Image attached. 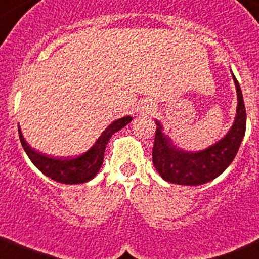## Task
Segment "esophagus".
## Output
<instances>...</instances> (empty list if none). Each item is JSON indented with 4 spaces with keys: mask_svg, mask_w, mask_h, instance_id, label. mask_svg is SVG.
Returning a JSON list of instances; mask_svg holds the SVG:
<instances>
[{
    "mask_svg": "<svg viewBox=\"0 0 259 259\" xmlns=\"http://www.w3.org/2000/svg\"><path fill=\"white\" fill-rule=\"evenodd\" d=\"M151 107H152L151 104H146V105H145V107H144V110H145V112H146V113L151 112V109H152Z\"/></svg>",
    "mask_w": 259,
    "mask_h": 259,
    "instance_id": "1",
    "label": "esophagus"
}]
</instances>
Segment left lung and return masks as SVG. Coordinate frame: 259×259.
Instances as JSON below:
<instances>
[{
	"mask_svg": "<svg viewBox=\"0 0 259 259\" xmlns=\"http://www.w3.org/2000/svg\"><path fill=\"white\" fill-rule=\"evenodd\" d=\"M231 75L238 97L236 115L228 134L216 144L197 152L183 151L174 146L170 137L162 132V125L155 120L157 128L152 147V162L164 181L181 186H199L213 181L231 164L242 144L247 125L242 90L234 73Z\"/></svg>",
	"mask_w": 259,
	"mask_h": 259,
	"instance_id": "1",
	"label": "left lung"
}]
</instances>
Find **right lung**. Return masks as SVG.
<instances>
[{
  "label": "right lung",
  "instance_id": "obj_1",
  "mask_svg": "<svg viewBox=\"0 0 259 259\" xmlns=\"http://www.w3.org/2000/svg\"><path fill=\"white\" fill-rule=\"evenodd\" d=\"M131 120V115L114 120L112 124L105 128V131L97 140V142L90 147V150H88L85 154L80 155V156L72 157V159L51 157L31 149V146H29L28 142L24 139L20 127H19V137H20L21 145H23L29 159L44 176L63 184H80L91 181L97 176V173L102 168L108 141L115 132L125 127Z\"/></svg>",
  "mask_w": 259,
  "mask_h": 259
}]
</instances>
